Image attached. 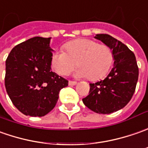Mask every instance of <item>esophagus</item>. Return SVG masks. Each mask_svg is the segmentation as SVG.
Wrapping results in <instances>:
<instances>
[{"mask_svg": "<svg viewBox=\"0 0 148 148\" xmlns=\"http://www.w3.org/2000/svg\"><path fill=\"white\" fill-rule=\"evenodd\" d=\"M76 84H77V82H75V81H69V86H74V85H76Z\"/></svg>", "mask_w": 148, "mask_h": 148, "instance_id": "obj_1", "label": "esophagus"}]
</instances>
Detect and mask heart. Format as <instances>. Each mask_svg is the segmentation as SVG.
Here are the masks:
<instances>
[{
	"instance_id": "heart-1",
	"label": "heart",
	"mask_w": 148,
	"mask_h": 148,
	"mask_svg": "<svg viewBox=\"0 0 148 148\" xmlns=\"http://www.w3.org/2000/svg\"><path fill=\"white\" fill-rule=\"evenodd\" d=\"M65 51H55L51 59V68L60 75L69 74L76 65V76L92 80L102 78L113 62V52L108 46L87 38L75 39L64 45Z\"/></svg>"
}]
</instances>
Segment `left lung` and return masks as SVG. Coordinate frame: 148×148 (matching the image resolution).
Listing matches in <instances>:
<instances>
[{
  "label": "left lung",
  "mask_w": 148,
  "mask_h": 148,
  "mask_svg": "<svg viewBox=\"0 0 148 148\" xmlns=\"http://www.w3.org/2000/svg\"><path fill=\"white\" fill-rule=\"evenodd\" d=\"M94 38L111 49L114 64L104 80L90 84L89 95L83 102L96 113L110 114L130 102L138 79V67L134 52L120 41L108 34H97Z\"/></svg>",
  "instance_id": "left-lung-1"
}]
</instances>
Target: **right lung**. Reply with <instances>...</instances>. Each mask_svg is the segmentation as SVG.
<instances>
[{
	"label": "right lung",
	"mask_w": 148,
	"mask_h": 148,
	"mask_svg": "<svg viewBox=\"0 0 148 148\" xmlns=\"http://www.w3.org/2000/svg\"><path fill=\"white\" fill-rule=\"evenodd\" d=\"M51 38L34 37L15 46L5 61V89L25 115L44 116L53 109L68 81L51 71Z\"/></svg>",
	"instance_id": "obj_1"
}]
</instances>
